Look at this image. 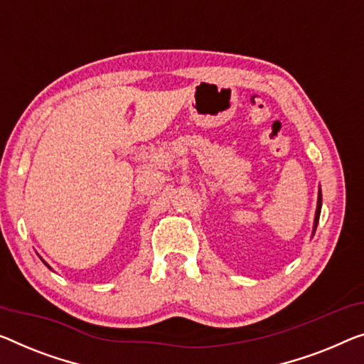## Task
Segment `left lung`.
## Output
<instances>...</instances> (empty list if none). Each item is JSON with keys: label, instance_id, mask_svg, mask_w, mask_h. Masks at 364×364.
I'll return each instance as SVG.
<instances>
[{"label": "left lung", "instance_id": "1", "mask_svg": "<svg viewBox=\"0 0 364 364\" xmlns=\"http://www.w3.org/2000/svg\"><path fill=\"white\" fill-rule=\"evenodd\" d=\"M321 209H322V193H318V200H317V210H316V222H314V232L317 229L318 217H321Z\"/></svg>", "mask_w": 364, "mask_h": 364}]
</instances>
